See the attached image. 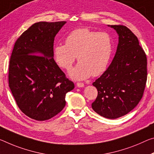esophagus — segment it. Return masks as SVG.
<instances>
[{
  "label": "esophagus",
  "instance_id": "34e87169",
  "mask_svg": "<svg viewBox=\"0 0 154 154\" xmlns=\"http://www.w3.org/2000/svg\"><path fill=\"white\" fill-rule=\"evenodd\" d=\"M77 87H79V88H82V87L84 86V84H83V83H81V82H77Z\"/></svg>",
  "mask_w": 154,
  "mask_h": 154
}]
</instances>
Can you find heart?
<instances>
[{
  "label": "heart",
  "instance_id": "heart-1",
  "mask_svg": "<svg viewBox=\"0 0 154 154\" xmlns=\"http://www.w3.org/2000/svg\"><path fill=\"white\" fill-rule=\"evenodd\" d=\"M112 48V38L108 33L79 28L66 36L65 45L55 46L53 57L60 68L69 71L77 56L79 63L70 75L72 79H84L106 71L110 62Z\"/></svg>",
  "mask_w": 154,
  "mask_h": 154
}]
</instances>
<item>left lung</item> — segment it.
I'll list each match as a JSON object with an SVG mask.
<instances>
[{
	"label": "left lung",
	"mask_w": 154,
	"mask_h": 154,
	"mask_svg": "<svg viewBox=\"0 0 154 154\" xmlns=\"http://www.w3.org/2000/svg\"><path fill=\"white\" fill-rule=\"evenodd\" d=\"M110 26L119 34V45L111 64L92 84L98 95L92 108L99 115L114 119L129 113L142 99L147 62L137 37L130 29L121 24Z\"/></svg>",
	"instance_id": "left-lung-1"
}]
</instances>
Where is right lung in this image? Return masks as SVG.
Instances as JSON below:
<instances>
[{"label":"right lung","mask_w":154,"mask_h":154,"mask_svg":"<svg viewBox=\"0 0 154 154\" xmlns=\"http://www.w3.org/2000/svg\"><path fill=\"white\" fill-rule=\"evenodd\" d=\"M66 21L39 22L22 33L9 64V86L17 106L29 118L50 119L62 110L75 88L53 59L56 34Z\"/></svg>","instance_id":"obj_1"}]
</instances>
